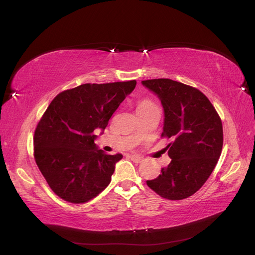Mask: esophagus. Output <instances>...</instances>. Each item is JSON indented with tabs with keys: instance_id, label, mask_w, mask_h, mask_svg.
<instances>
[{
	"instance_id": "34e87169",
	"label": "esophagus",
	"mask_w": 255,
	"mask_h": 255,
	"mask_svg": "<svg viewBox=\"0 0 255 255\" xmlns=\"http://www.w3.org/2000/svg\"><path fill=\"white\" fill-rule=\"evenodd\" d=\"M129 157L133 161H135V163H141V161H142V157L138 156V155H130Z\"/></svg>"
}]
</instances>
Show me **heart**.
I'll return each mask as SVG.
<instances>
[{
	"label": "heart",
	"mask_w": 255,
	"mask_h": 255,
	"mask_svg": "<svg viewBox=\"0 0 255 255\" xmlns=\"http://www.w3.org/2000/svg\"><path fill=\"white\" fill-rule=\"evenodd\" d=\"M142 106H154V104L151 101H148V100H144V101L139 102L138 104V107H142Z\"/></svg>",
	"instance_id": "b5f03b06"
}]
</instances>
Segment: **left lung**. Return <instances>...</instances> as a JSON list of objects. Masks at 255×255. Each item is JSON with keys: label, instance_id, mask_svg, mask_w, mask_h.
Masks as SVG:
<instances>
[{"label": "left lung", "instance_id": "8db88e82", "mask_svg": "<svg viewBox=\"0 0 255 255\" xmlns=\"http://www.w3.org/2000/svg\"><path fill=\"white\" fill-rule=\"evenodd\" d=\"M141 84L159 99L165 117L161 136L172 139L166 146L170 164L146 184L165 199L188 198L203 186L220 157L221 120L210 100L194 87L169 79Z\"/></svg>", "mask_w": 255, "mask_h": 255}]
</instances>
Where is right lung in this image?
Instances as JSON below:
<instances>
[{"label":"right lung","instance_id":"obj_1","mask_svg":"<svg viewBox=\"0 0 255 255\" xmlns=\"http://www.w3.org/2000/svg\"><path fill=\"white\" fill-rule=\"evenodd\" d=\"M136 81L83 84L54 98L35 130L36 164L61 199L84 203L111 183L122 154L107 155L98 148L101 134Z\"/></svg>","mask_w":255,"mask_h":255}]
</instances>
